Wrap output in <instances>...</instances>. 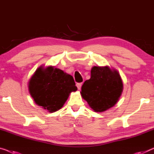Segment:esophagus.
I'll list each match as a JSON object with an SVG mask.
<instances>
[{
    "label": "esophagus",
    "instance_id": "34e87169",
    "mask_svg": "<svg viewBox=\"0 0 154 154\" xmlns=\"http://www.w3.org/2000/svg\"><path fill=\"white\" fill-rule=\"evenodd\" d=\"M82 83H77V84H76V86H77V87L78 90H80V88H81V87H82Z\"/></svg>",
    "mask_w": 154,
    "mask_h": 154
}]
</instances>
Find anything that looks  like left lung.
Instances as JSON below:
<instances>
[{"label":"left lung","instance_id":"obj_1","mask_svg":"<svg viewBox=\"0 0 154 154\" xmlns=\"http://www.w3.org/2000/svg\"><path fill=\"white\" fill-rule=\"evenodd\" d=\"M123 91L120 73L109 66H93L91 78L82 87V97L95 112H104L116 104Z\"/></svg>","mask_w":154,"mask_h":154}]
</instances>
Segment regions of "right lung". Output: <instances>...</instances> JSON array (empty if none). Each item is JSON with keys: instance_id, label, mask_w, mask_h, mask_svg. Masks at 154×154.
I'll return each instance as SVG.
<instances>
[{"instance_id": "add662e5", "label": "right lung", "mask_w": 154, "mask_h": 154, "mask_svg": "<svg viewBox=\"0 0 154 154\" xmlns=\"http://www.w3.org/2000/svg\"><path fill=\"white\" fill-rule=\"evenodd\" d=\"M28 90L36 104L53 113L63 107L77 88L70 75L54 66H41L29 79Z\"/></svg>"}]
</instances>
